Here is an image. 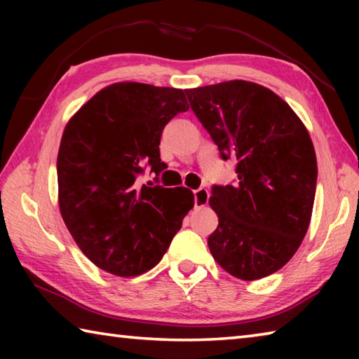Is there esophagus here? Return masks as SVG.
Segmentation results:
<instances>
[{
  "label": "esophagus",
  "instance_id": "1",
  "mask_svg": "<svg viewBox=\"0 0 359 359\" xmlns=\"http://www.w3.org/2000/svg\"><path fill=\"white\" fill-rule=\"evenodd\" d=\"M194 194V208H204L209 203V191L205 188H198L193 191Z\"/></svg>",
  "mask_w": 359,
  "mask_h": 359
}]
</instances>
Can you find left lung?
<instances>
[{
  "instance_id": "1",
  "label": "left lung",
  "mask_w": 359,
  "mask_h": 359,
  "mask_svg": "<svg viewBox=\"0 0 359 359\" xmlns=\"http://www.w3.org/2000/svg\"><path fill=\"white\" fill-rule=\"evenodd\" d=\"M185 93L223 160H236V184L212 187L209 204L218 215L208 239L212 257L242 280L274 274L311 223L317 187L311 136L263 85L229 81Z\"/></svg>"
}]
</instances>
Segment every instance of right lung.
Here are the masks:
<instances>
[{"instance_id": "obj_1", "label": "right lung", "mask_w": 359, "mask_h": 359, "mask_svg": "<svg viewBox=\"0 0 359 359\" xmlns=\"http://www.w3.org/2000/svg\"><path fill=\"white\" fill-rule=\"evenodd\" d=\"M188 111L184 90L118 82L66 125L58 150L60 212L76 244L100 269L135 277L160 263L194 196L185 187L141 185L156 175L165 126Z\"/></svg>"}]
</instances>
